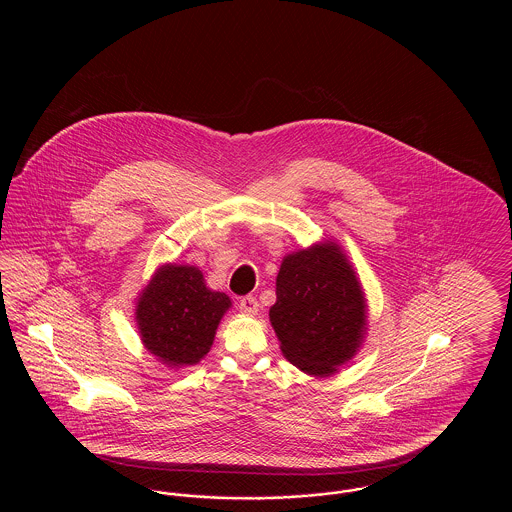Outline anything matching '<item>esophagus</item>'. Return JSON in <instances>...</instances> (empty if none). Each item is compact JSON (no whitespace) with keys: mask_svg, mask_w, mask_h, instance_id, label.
<instances>
[{"mask_svg":"<svg viewBox=\"0 0 512 512\" xmlns=\"http://www.w3.org/2000/svg\"><path fill=\"white\" fill-rule=\"evenodd\" d=\"M240 309L247 313V315H257V311H259V303H257V299L255 297H251V295H245L240 299Z\"/></svg>","mask_w":512,"mask_h":512,"instance_id":"34e87169","label":"esophagus"}]
</instances>
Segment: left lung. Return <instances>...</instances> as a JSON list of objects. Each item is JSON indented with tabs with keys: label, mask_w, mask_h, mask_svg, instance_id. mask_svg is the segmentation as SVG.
Wrapping results in <instances>:
<instances>
[{
	"label": "left lung",
	"mask_w": 512,
	"mask_h": 512,
	"mask_svg": "<svg viewBox=\"0 0 512 512\" xmlns=\"http://www.w3.org/2000/svg\"><path fill=\"white\" fill-rule=\"evenodd\" d=\"M268 318L282 355L309 376H332L357 355L368 330V305L340 245L324 240L282 259Z\"/></svg>",
	"instance_id": "obj_1"
}]
</instances>
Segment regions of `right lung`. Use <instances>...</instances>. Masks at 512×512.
Returning a JSON list of instances; mask_svg holds the SVG:
<instances>
[{
	"label": "right lung",
	"mask_w": 512,
	"mask_h": 512,
	"mask_svg": "<svg viewBox=\"0 0 512 512\" xmlns=\"http://www.w3.org/2000/svg\"><path fill=\"white\" fill-rule=\"evenodd\" d=\"M232 307L226 293L207 288L194 265L165 263L136 297V324L147 351L169 368L197 365Z\"/></svg>",
	"instance_id": "add662e5"
}]
</instances>
